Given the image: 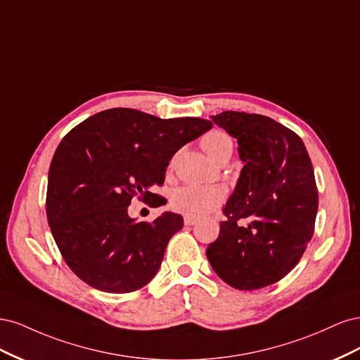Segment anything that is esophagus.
<instances>
[{"label":"esophagus","mask_w":360,"mask_h":360,"mask_svg":"<svg viewBox=\"0 0 360 360\" xmlns=\"http://www.w3.org/2000/svg\"><path fill=\"white\" fill-rule=\"evenodd\" d=\"M195 224H197V219H193V217H184V225H195Z\"/></svg>","instance_id":"1"}]
</instances>
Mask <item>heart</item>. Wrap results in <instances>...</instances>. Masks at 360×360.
Listing matches in <instances>:
<instances>
[{
  "label": "heart",
  "mask_w": 360,
  "mask_h": 360,
  "mask_svg": "<svg viewBox=\"0 0 360 360\" xmlns=\"http://www.w3.org/2000/svg\"><path fill=\"white\" fill-rule=\"evenodd\" d=\"M200 144L202 150L214 162H221L224 158L231 156L233 141L222 130H210L207 132ZM226 197V192L222 186H195L186 184L174 191L171 205L172 209L193 219L210 214L219 207Z\"/></svg>",
  "instance_id": "b5f03b06"
}]
</instances>
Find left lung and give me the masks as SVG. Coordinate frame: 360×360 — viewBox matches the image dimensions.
<instances>
[{
    "label": "left lung",
    "instance_id": "left-lung-1",
    "mask_svg": "<svg viewBox=\"0 0 360 360\" xmlns=\"http://www.w3.org/2000/svg\"><path fill=\"white\" fill-rule=\"evenodd\" d=\"M212 120L237 138L243 168L205 254L228 285L263 288L296 267L312 238L319 209L312 163L300 136L274 118L224 111Z\"/></svg>",
    "mask_w": 360,
    "mask_h": 360
}]
</instances>
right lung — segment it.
Listing matches in <instances>:
<instances>
[{"mask_svg":"<svg viewBox=\"0 0 360 360\" xmlns=\"http://www.w3.org/2000/svg\"><path fill=\"white\" fill-rule=\"evenodd\" d=\"M212 126L112 108L63 138L49 167L46 216L76 276L106 292L136 291L155 278L183 217L165 212L153 222H135L127 207L134 197L150 207L167 204L150 188L162 186L176 151Z\"/></svg>","mask_w":360,"mask_h":360,"instance_id":"add662e5","label":"right lung"}]
</instances>
